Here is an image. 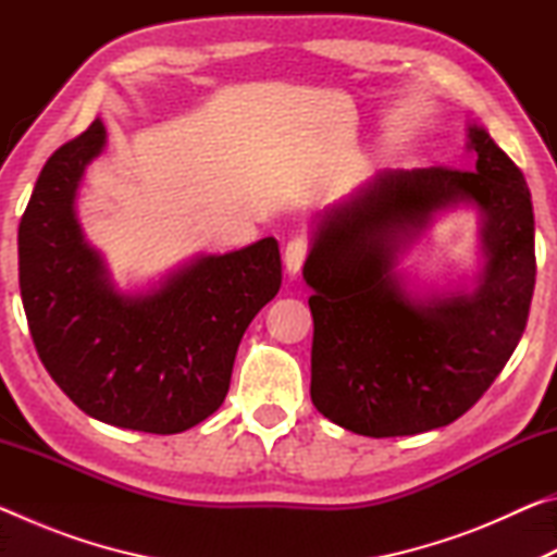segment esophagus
<instances>
[{
    "mask_svg": "<svg viewBox=\"0 0 557 557\" xmlns=\"http://www.w3.org/2000/svg\"><path fill=\"white\" fill-rule=\"evenodd\" d=\"M307 252H309V240L305 238V235H297V238H292L287 243V248H285V270L289 272L292 277H295L297 272L301 270V265H305Z\"/></svg>",
    "mask_w": 557,
    "mask_h": 557,
    "instance_id": "34e87169",
    "label": "esophagus"
}]
</instances>
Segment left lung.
I'll use <instances>...</instances> for the list:
<instances>
[{"mask_svg":"<svg viewBox=\"0 0 557 557\" xmlns=\"http://www.w3.org/2000/svg\"><path fill=\"white\" fill-rule=\"evenodd\" d=\"M474 172L449 166L375 174L317 225L312 403L344 430L403 437L461 418L521 342L535 287L533 203L525 178L484 127L469 125ZM474 202L487 265L478 287L414 300L394 275L397 252L431 215Z\"/></svg>","mask_w":557,"mask_h":557,"instance_id":"1","label":"left lung"}]
</instances>
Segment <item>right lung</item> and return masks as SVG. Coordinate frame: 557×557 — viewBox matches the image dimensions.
Wrapping results in <instances>:
<instances>
[{
    "instance_id": "obj_1",
    "label": "right lung",
    "mask_w": 557,
    "mask_h": 557,
    "mask_svg": "<svg viewBox=\"0 0 557 557\" xmlns=\"http://www.w3.org/2000/svg\"><path fill=\"white\" fill-rule=\"evenodd\" d=\"M106 147L96 120L55 149L18 223V287L44 369L100 422L176 435L221 408L245 329L282 285L262 238L201 256L147 295H122L83 238L75 191Z\"/></svg>"
}]
</instances>
